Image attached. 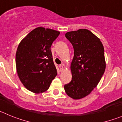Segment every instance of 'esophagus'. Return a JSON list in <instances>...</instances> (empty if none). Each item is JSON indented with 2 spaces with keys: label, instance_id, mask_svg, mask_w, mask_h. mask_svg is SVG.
Masks as SVG:
<instances>
[{
  "label": "esophagus",
  "instance_id": "esophagus-1",
  "mask_svg": "<svg viewBox=\"0 0 122 122\" xmlns=\"http://www.w3.org/2000/svg\"><path fill=\"white\" fill-rule=\"evenodd\" d=\"M59 67H60V71H62V70H63V69H64V65H60V66H59Z\"/></svg>",
  "mask_w": 122,
  "mask_h": 122
}]
</instances>
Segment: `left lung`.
<instances>
[{"label": "left lung", "mask_w": 122, "mask_h": 122, "mask_svg": "<svg viewBox=\"0 0 122 122\" xmlns=\"http://www.w3.org/2000/svg\"><path fill=\"white\" fill-rule=\"evenodd\" d=\"M74 48L71 64L72 80L64 85L66 94L74 100L83 98L97 86L106 69L104 49L100 40L86 29L66 33Z\"/></svg>", "instance_id": "1"}]
</instances>
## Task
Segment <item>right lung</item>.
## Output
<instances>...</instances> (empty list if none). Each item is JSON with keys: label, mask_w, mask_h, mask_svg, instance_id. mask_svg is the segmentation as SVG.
Returning <instances> with one entry per match:
<instances>
[{"label": "right lung", "mask_w": 122, "mask_h": 122, "mask_svg": "<svg viewBox=\"0 0 122 122\" xmlns=\"http://www.w3.org/2000/svg\"><path fill=\"white\" fill-rule=\"evenodd\" d=\"M60 33L37 27L19 44L15 58L18 75L24 86L33 92L46 91L57 74L51 46Z\"/></svg>", "instance_id": "right-lung-1"}]
</instances>
